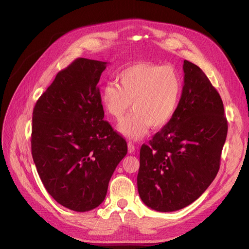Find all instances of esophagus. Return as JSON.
Segmentation results:
<instances>
[{"mask_svg": "<svg viewBox=\"0 0 249 249\" xmlns=\"http://www.w3.org/2000/svg\"><path fill=\"white\" fill-rule=\"evenodd\" d=\"M135 145H134V143H132V142H129L127 143V149H129V153L130 154H133L134 152H135Z\"/></svg>", "mask_w": 249, "mask_h": 249, "instance_id": "1", "label": "esophagus"}]
</instances>
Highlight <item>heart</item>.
I'll return each instance as SVG.
<instances>
[{"label":"heart","instance_id":"1","mask_svg":"<svg viewBox=\"0 0 249 249\" xmlns=\"http://www.w3.org/2000/svg\"><path fill=\"white\" fill-rule=\"evenodd\" d=\"M116 83L102 88L104 109L115 120L133 111L117 126L124 136L138 140L145 136L150 125L160 129L175 116L182 95L183 83L178 71L168 65L137 63L117 74Z\"/></svg>","mask_w":249,"mask_h":249}]
</instances>
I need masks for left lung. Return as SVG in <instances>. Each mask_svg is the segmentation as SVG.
<instances>
[{"instance_id":"obj_1","label":"left lung","mask_w":249,"mask_h":249,"mask_svg":"<svg viewBox=\"0 0 249 249\" xmlns=\"http://www.w3.org/2000/svg\"><path fill=\"white\" fill-rule=\"evenodd\" d=\"M183 69L175 116L140 148L138 192L159 212L183 209L207 190L219 170L228 135L219 93L197 65L185 60Z\"/></svg>"}]
</instances>
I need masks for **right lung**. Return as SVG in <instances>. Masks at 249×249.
Instances as JSON below:
<instances>
[{
  "label": "right lung",
  "mask_w": 249,
  "mask_h": 249,
  "mask_svg": "<svg viewBox=\"0 0 249 249\" xmlns=\"http://www.w3.org/2000/svg\"><path fill=\"white\" fill-rule=\"evenodd\" d=\"M107 62L78 58L60 71L36 102L31 149L41 182L60 205L77 212L99 207L127 153L104 120L97 83Z\"/></svg>",
  "instance_id": "add662e5"
}]
</instances>
